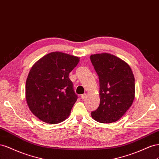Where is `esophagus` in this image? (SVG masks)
I'll return each mask as SVG.
<instances>
[{
  "label": "esophagus",
  "mask_w": 159,
  "mask_h": 159,
  "mask_svg": "<svg viewBox=\"0 0 159 159\" xmlns=\"http://www.w3.org/2000/svg\"><path fill=\"white\" fill-rule=\"evenodd\" d=\"M86 97H87V94H82L80 96V98L83 100V99H84L86 98Z\"/></svg>",
  "instance_id": "esophagus-1"
}]
</instances>
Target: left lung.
I'll list each match as a JSON object with an SVG mask.
<instances>
[{"label":"left lung","mask_w":159,"mask_h":159,"mask_svg":"<svg viewBox=\"0 0 159 159\" xmlns=\"http://www.w3.org/2000/svg\"><path fill=\"white\" fill-rule=\"evenodd\" d=\"M90 61L98 76L101 102L91 112L93 119L102 123L119 120L134 98V77L130 67L120 58L108 53L93 54Z\"/></svg>","instance_id":"8db88e82"}]
</instances>
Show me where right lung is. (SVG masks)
<instances>
[{"instance_id":"right-lung-1","label":"right lung","mask_w":159,"mask_h":159,"mask_svg":"<svg viewBox=\"0 0 159 159\" xmlns=\"http://www.w3.org/2000/svg\"><path fill=\"white\" fill-rule=\"evenodd\" d=\"M79 62L77 57L52 52L32 66L26 82V100L38 119L57 124L69 116L78 97L69 75Z\"/></svg>"}]
</instances>
